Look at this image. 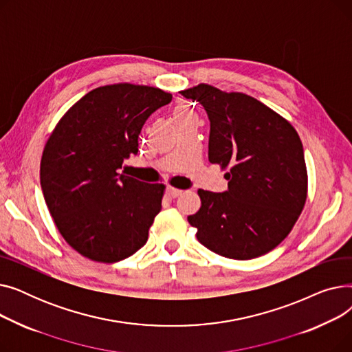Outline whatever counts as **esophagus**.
I'll return each mask as SVG.
<instances>
[{
    "label": "esophagus",
    "instance_id": "34e87169",
    "mask_svg": "<svg viewBox=\"0 0 352 352\" xmlns=\"http://www.w3.org/2000/svg\"><path fill=\"white\" fill-rule=\"evenodd\" d=\"M182 190H178V188H173V187H168L166 188V194H168L171 198H177L178 195H181Z\"/></svg>",
    "mask_w": 352,
    "mask_h": 352
}]
</instances>
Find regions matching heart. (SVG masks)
<instances>
[{"instance_id":"heart-1","label":"heart","mask_w":352,"mask_h":352,"mask_svg":"<svg viewBox=\"0 0 352 352\" xmlns=\"http://www.w3.org/2000/svg\"><path fill=\"white\" fill-rule=\"evenodd\" d=\"M177 114H178V116H181V114H184V111H181V109H178V111H177Z\"/></svg>"}]
</instances>
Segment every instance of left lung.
Segmentation results:
<instances>
[{
	"label": "left lung",
	"mask_w": 352,
	"mask_h": 352,
	"mask_svg": "<svg viewBox=\"0 0 352 352\" xmlns=\"http://www.w3.org/2000/svg\"><path fill=\"white\" fill-rule=\"evenodd\" d=\"M210 120L208 160L228 168V190H198L188 217L198 241L232 260L274 250L292 230L307 199L302 142L294 126L258 100L199 84L181 91Z\"/></svg>",
	"instance_id": "obj_1"
}]
</instances>
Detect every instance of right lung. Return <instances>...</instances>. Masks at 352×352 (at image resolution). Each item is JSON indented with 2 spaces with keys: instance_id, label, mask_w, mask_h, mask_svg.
I'll use <instances>...</instances> for the list:
<instances>
[{
  "instance_id": "1",
  "label": "right lung",
  "mask_w": 352,
  "mask_h": 352,
  "mask_svg": "<svg viewBox=\"0 0 352 352\" xmlns=\"http://www.w3.org/2000/svg\"><path fill=\"white\" fill-rule=\"evenodd\" d=\"M171 100L154 87H100L74 104L48 138L40 168L47 207L65 241L89 260L118 263L145 245L164 186L118 170L138 153L146 118Z\"/></svg>"
}]
</instances>
